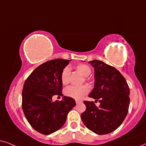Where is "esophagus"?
<instances>
[{
  "instance_id": "1",
  "label": "esophagus",
  "mask_w": 146,
  "mask_h": 146,
  "mask_svg": "<svg viewBox=\"0 0 146 146\" xmlns=\"http://www.w3.org/2000/svg\"><path fill=\"white\" fill-rule=\"evenodd\" d=\"M82 102V101L80 100H76V103L77 104H78L81 103Z\"/></svg>"
}]
</instances>
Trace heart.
<instances>
[{
  "instance_id": "obj_1",
  "label": "heart",
  "mask_w": 146,
  "mask_h": 146,
  "mask_svg": "<svg viewBox=\"0 0 146 146\" xmlns=\"http://www.w3.org/2000/svg\"><path fill=\"white\" fill-rule=\"evenodd\" d=\"M76 69L84 76H88L91 74V68L86 64H78L76 66ZM70 69L69 67H65L61 72L60 80L63 85H67L70 82ZM87 80V78H85ZM89 88L86 85H82L79 86H70L64 90V94L68 97H70L74 99H81L82 98L88 94Z\"/></svg>"
}]
</instances>
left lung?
I'll list each match as a JSON object with an SVG mask.
<instances>
[{"label":"left lung","mask_w":146,"mask_h":146,"mask_svg":"<svg viewBox=\"0 0 146 146\" xmlns=\"http://www.w3.org/2000/svg\"><path fill=\"white\" fill-rule=\"evenodd\" d=\"M94 68V88L88 96L94 102L84 101L86 110L81 114L84 125L99 135L115 130L124 120L129 106V88L124 77L114 67L102 61H90Z\"/></svg>","instance_id":"8db88e82"}]
</instances>
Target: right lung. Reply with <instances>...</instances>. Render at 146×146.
Returning <instances> with one entry per match:
<instances>
[{"label": "right lung", "mask_w": 146, "mask_h": 146, "mask_svg": "<svg viewBox=\"0 0 146 146\" xmlns=\"http://www.w3.org/2000/svg\"><path fill=\"white\" fill-rule=\"evenodd\" d=\"M68 60L57 58L38 66L27 78L22 93V107L27 121L38 132L49 135L64 124L67 115L76 106L75 100L64 96L52 101L56 95L63 96L60 74Z\"/></svg>", "instance_id": "1"}]
</instances>
